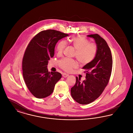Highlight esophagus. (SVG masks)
Returning <instances> with one entry per match:
<instances>
[{
  "label": "esophagus",
  "instance_id": "34e87169",
  "mask_svg": "<svg viewBox=\"0 0 133 133\" xmlns=\"http://www.w3.org/2000/svg\"><path fill=\"white\" fill-rule=\"evenodd\" d=\"M69 76V74H67V73H63V74H62V76L64 77V78H65V77H67V76Z\"/></svg>",
  "mask_w": 133,
  "mask_h": 133
}]
</instances>
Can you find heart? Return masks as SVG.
<instances>
[{
  "mask_svg": "<svg viewBox=\"0 0 133 133\" xmlns=\"http://www.w3.org/2000/svg\"><path fill=\"white\" fill-rule=\"evenodd\" d=\"M70 41L76 49L74 56L81 64H87L94 59L98 51L97 46L95 44L90 43L87 38L81 35L72 37ZM66 45L67 41L65 40H62L58 43L56 47L58 55H61L62 54ZM58 65L61 69L67 72L76 68L78 65L75 60L68 58H64L59 60Z\"/></svg>",
  "mask_w": 133,
  "mask_h": 133,
  "instance_id": "b5f03b06",
  "label": "heart"
}]
</instances>
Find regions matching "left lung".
<instances>
[{
	"mask_svg": "<svg viewBox=\"0 0 133 133\" xmlns=\"http://www.w3.org/2000/svg\"><path fill=\"white\" fill-rule=\"evenodd\" d=\"M94 39L98 51L94 59L85 65L86 79L83 82L76 77V83L71 89V94L77 103L86 105L97 99L107 86L111 75L113 59L106 41L98 34L87 35Z\"/></svg>",
	"mask_w": 133,
	"mask_h": 133,
	"instance_id": "obj_1",
	"label": "left lung"
}]
</instances>
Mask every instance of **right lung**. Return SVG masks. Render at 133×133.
<instances>
[{
  "instance_id": "add662e5",
  "label": "right lung",
  "mask_w": 133,
  "mask_h": 133,
  "mask_svg": "<svg viewBox=\"0 0 133 133\" xmlns=\"http://www.w3.org/2000/svg\"><path fill=\"white\" fill-rule=\"evenodd\" d=\"M68 36L55 30H43L36 34L28 45L22 60L23 76L27 88L36 98L42 99L50 95L61 78V73L48 72L47 65L54 55L57 42Z\"/></svg>"
}]
</instances>
